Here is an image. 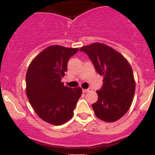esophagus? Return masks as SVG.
I'll return each instance as SVG.
<instances>
[{"label": "esophagus", "mask_w": 155, "mask_h": 155, "mask_svg": "<svg viewBox=\"0 0 155 155\" xmlns=\"http://www.w3.org/2000/svg\"><path fill=\"white\" fill-rule=\"evenodd\" d=\"M91 90H92V88H89V89H83V90H82V92H84V93H86V92L91 91Z\"/></svg>", "instance_id": "esophagus-1"}]
</instances>
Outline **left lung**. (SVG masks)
I'll list each match as a JSON object with an SVG mask.
<instances>
[{
  "instance_id": "obj_1",
  "label": "left lung",
  "mask_w": 155,
  "mask_h": 155,
  "mask_svg": "<svg viewBox=\"0 0 155 155\" xmlns=\"http://www.w3.org/2000/svg\"><path fill=\"white\" fill-rule=\"evenodd\" d=\"M79 50L88 55L97 72L104 76V85L97 91L98 99L92 104L95 116L107 122L120 120L130 107L136 90L129 62L113 48L99 42Z\"/></svg>"
}]
</instances>
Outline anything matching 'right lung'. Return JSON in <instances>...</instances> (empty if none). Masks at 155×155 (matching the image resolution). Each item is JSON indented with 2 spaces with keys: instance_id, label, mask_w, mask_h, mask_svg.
<instances>
[{
  "instance_id": "add662e5",
  "label": "right lung",
  "mask_w": 155,
  "mask_h": 155,
  "mask_svg": "<svg viewBox=\"0 0 155 155\" xmlns=\"http://www.w3.org/2000/svg\"><path fill=\"white\" fill-rule=\"evenodd\" d=\"M78 48L49 46L35 57L26 74V95L36 114L44 122L61 125L74 116L81 88L65 86L62 78L69 58Z\"/></svg>"
}]
</instances>
